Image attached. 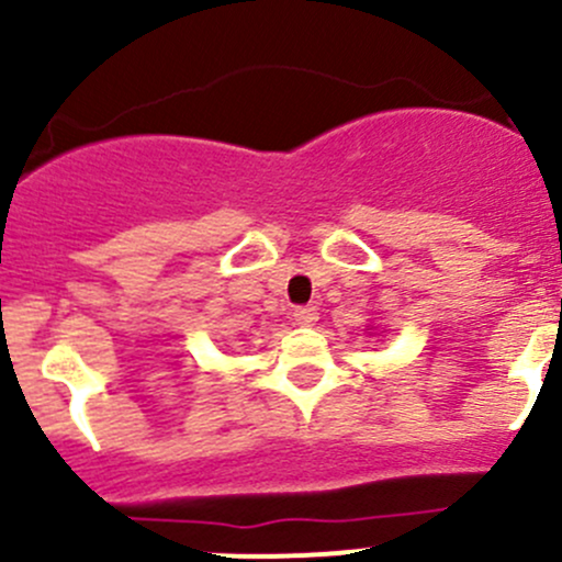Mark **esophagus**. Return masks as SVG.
<instances>
[{
  "label": "esophagus",
  "instance_id": "obj_1",
  "mask_svg": "<svg viewBox=\"0 0 562 562\" xmlns=\"http://www.w3.org/2000/svg\"><path fill=\"white\" fill-rule=\"evenodd\" d=\"M293 321L299 323V326H313L317 321V310L315 307H296L293 310Z\"/></svg>",
  "mask_w": 562,
  "mask_h": 562
}]
</instances>
